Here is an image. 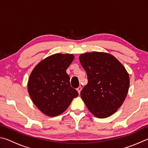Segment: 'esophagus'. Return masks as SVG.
<instances>
[{
  "mask_svg": "<svg viewBox=\"0 0 148 148\" xmlns=\"http://www.w3.org/2000/svg\"><path fill=\"white\" fill-rule=\"evenodd\" d=\"M81 90H82V87L81 86H79L77 88V92H78L79 94L80 93V92H81Z\"/></svg>",
  "mask_w": 148,
  "mask_h": 148,
  "instance_id": "34e87169",
  "label": "esophagus"
}]
</instances>
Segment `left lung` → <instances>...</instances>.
Here are the masks:
<instances>
[{
	"instance_id": "obj_1",
	"label": "left lung",
	"mask_w": 148,
	"mask_h": 148,
	"mask_svg": "<svg viewBox=\"0 0 148 148\" xmlns=\"http://www.w3.org/2000/svg\"><path fill=\"white\" fill-rule=\"evenodd\" d=\"M88 83L80 95L95 116L106 118L121 106L129 91V74L116 57L104 52L80 55Z\"/></svg>"
}]
</instances>
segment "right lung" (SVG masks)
Here are the masks:
<instances>
[{
  "label": "right lung",
  "mask_w": 148,
  "mask_h": 148,
  "mask_svg": "<svg viewBox=\"0 0 148 148\" xmlns=\"http://www.w3.org/2000/svg\"><path fill=\"white\" fill-rule=\"evenodd\" d=\"M74 58L72 54L52 55L40 62L30 75L27 85L30 97L47 116L61 114L78 96L77 91L71 86L66 72Z\"/></svg>",
  "instance_id": "add662e5"
}]
</instances>
